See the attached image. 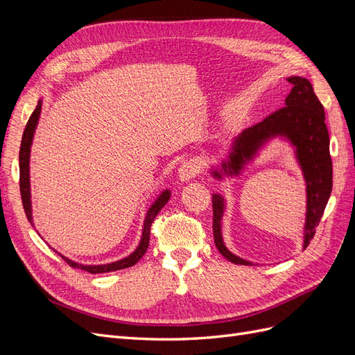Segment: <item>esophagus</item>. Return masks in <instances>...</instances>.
<instances>
[{
	"label": "esophagus",
	"instance_id": "obj_1",
	"mask_svg": "<svg viewBox=\"0 0 355 355\" xmlns=\"http://www.w3.org/2000/svg\"><path fill=\"white\" fill-rule=\"evenodd\" d=\"M200 173V164L196 159H187L184 161V164L179 167V179L182 182H188L197 178Z\"/></svg>",
	"mask_w": 355,
	"mask_h": 355
}]
</instances>
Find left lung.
<instances>
[{"label": "left lung", "instance_id": "1", "mask_svg": "<svg viewBox=\"0 0 355 355\" xmlns=\"http://www.w3.org/2000/svg\"><path fill=\"white\" fill-rule=\"evenodd\" d=\"M290 93L283 108L268 115L243 130L235 139L227 163H222L225 175H239L244 164L259 151L261 146L274 136H284L296 148V157L306 182V220L304 247L314 239L315 228L323 216L333 185V168L329 149V132L324 123V108L314 93L313 85L304 77H288ZM222 173V171H220ZM214 170V178H222ZM213 237L222 256L237 265H252L249 261L232 254L222 240L220 220L223 214V198L213 196Z\"/></svg>", "mask_w": 355, "mask_h": 355}]
</instances>
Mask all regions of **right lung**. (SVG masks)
I'll use <instances>...</instances> for the list:
<instances>
[{
    "label": "right lung",
    "mask_w": 355,
    "mask_h": 355,
    "mask_svg": "<svg viewBox=\"0 0 355 355\" xmlns=\"http://www.w3.org/2000/svg\"><path fill=\"white\" fill-rule=\"evenodd\" d=\"M41 112V101L38 102L35 111L32 112L29 116V120L26 123L24 137H22V144H20V153H19V171H20V178H19V185H20V196H22V202H24V209L26 213L28 220L32 223L34 227V222H32V211H31V192H29V153H31V145H32V136H34L35 127L38 123ZM170 198V191L161 192V196L155 200V202L149 207L145 223H144V231H142V240L141 244H139L137 249L128 256L124 257V259L112 262V263H106V265H81L77 262H72L67 259L65 256H62V259L65 261L69 266L72 268H80V270L87 271L90 274H102V272H111V271H118V270H124V268L133 266L137 261H141V257L145 254L148 245H149V234H151V227L153 222L157 218V214L159 210L166 206V202Z\"/></svg>",
    "instance_id": "1"
}]
</instances>
